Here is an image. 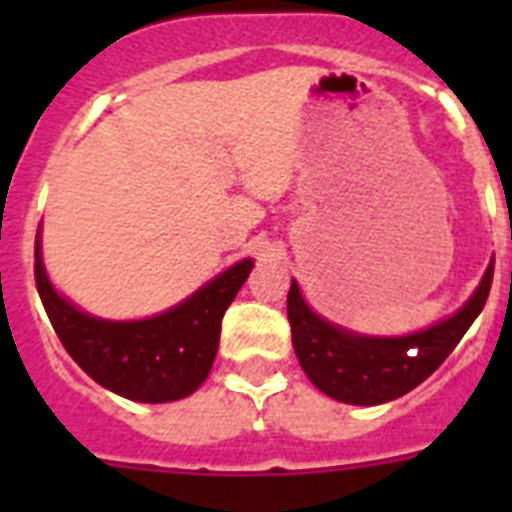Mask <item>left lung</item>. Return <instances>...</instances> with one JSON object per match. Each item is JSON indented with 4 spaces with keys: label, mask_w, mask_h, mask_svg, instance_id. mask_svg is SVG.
I'll return each instance as SVG.
<instances>
[{
    "label": "left lung",
    "mask_w": 512,
    "mask_h": 512,
    "mask_svg": "<svg viewBox=\"0 0 512 512\" xmlns=\"http://www.w3.org/2000/svg\"><path fill=\"white\" fill-rule=\"evenodd\" d=\"M495 264L472 300L428 330L405 338H366L325 323L305 305L297 282L287 295L292 346L310 382L328 397L348 405H379L408 395L431 377L474 323L492 287Z\"/></svg>",
    "instance_id": "8db88e82"
}]
</instances>
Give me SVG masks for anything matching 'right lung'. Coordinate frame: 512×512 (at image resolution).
Returning <instances> with one entry per match:
<instances>
[{
    "label": "right lung",
    "mask_w": 512,
    "mask_h": 512,
    "mask_svg": "<svg viewBox=\"0 0 512 512\" xmlns=\"http://www.w3.org/2000/svg\"><path fill=\"white\" fill-rule=\"evenodd\" d=\"M253 261L230 266L174 310L135 323H112L76 310L45 277L35 235V287L71 359L107 390L135 402H171L207 379L220 343V323L248 279Z\"/></svg>",
    "instance_id": "right-lung-1"
}]
</instances>
